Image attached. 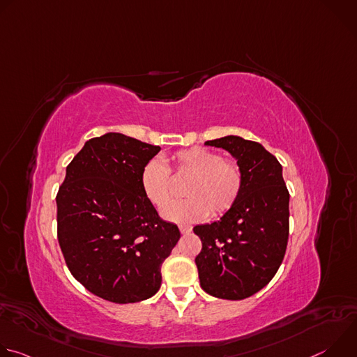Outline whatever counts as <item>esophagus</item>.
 Segmentation results:
<instances>
[{
	"label": "esophagus",
	"instance_id": "1",
	"mask_svg": "<svg viewBox=\"0 0 357 357\" xmlns=\"http://www.w3.org/2000/svg\"><path fill=\"white\" fill-rule=\"evenodd\" d=\"M179 230H181L182 234H188V233L192 231V227L188 226V225H181V226H179Z\"/></svg>",
	"mask_w": 357,
	"mask_h": 357
}]
</instances>
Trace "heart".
<instances>
[{
	"label": "heart",
	"mask_w": 357,
	"mask_h": 357,
	"mask_svg": "<svg viewBox=\"0 0 357 357\" xmlns=\"http://www.w3.org/2000/svg\"><path fill=\"white\" fill-rule=\"evenodd\" d=\"M175 175L190 176L185 200H171V175L168 167L158 158L148 161L139 175L141 189L145 197L157 208H164L161 216L172 223L189 225L205 219L209 212L219 216L226 213L236 203L243 188L240 168L223 161L215 151L193 146L182 149L174 155Z\"/></svg>",
	"instance_id": "heart-1"
}]
</instances>
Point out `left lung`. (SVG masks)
Instances as JSON below:
<instances>
[{
  "label": "left lung",
  "mask_w": 357,
  "mask_h": 357,
  "mask_svg": "<svg viewBox=\"0 0 357 357\" xmlns=\"http://www.w3.org/2000/svg\"><path fill=\"white\" fill-rule=\"evenodd\" d=\"M205 145L223 148L243 175L238 199L220 220L197 225L202 251L195 263L203 291L222 299H244L278 271L288 243L289 193L278 160L256 141L226 135Z\"/></svg>",
  "instance_id": "1"
}]
</instances>
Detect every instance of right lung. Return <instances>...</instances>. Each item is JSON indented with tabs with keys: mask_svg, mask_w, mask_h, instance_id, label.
Returning <instances> with one entry per match:
<instances>
[{
	"mask_svg": "<svg viewBox=\"0 0 357 357\" xmlns=\"http://www.w3.org/2000/svg\"><path fill=\"white\" fill-rule=\"evenodd\" d=\"M160 151L120 132L91 138L56 196L58 238L72 275L110 302L155 295L162 263L181 238L141 189V171Z\"/></svg>",
	"mask_w": 357,
	"mask_h": 357,
	"instance_id": "1",
	"label": "right lung"
}]
</instances>
